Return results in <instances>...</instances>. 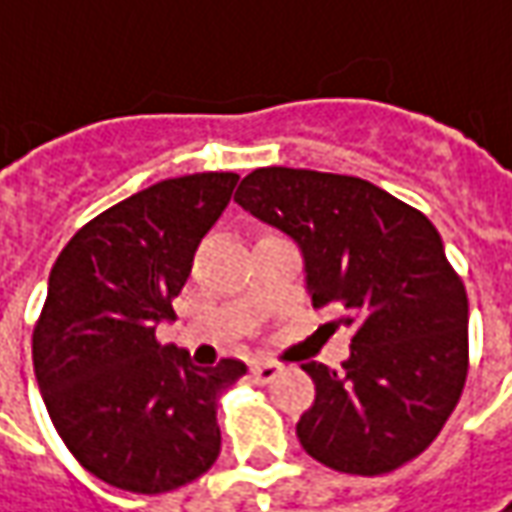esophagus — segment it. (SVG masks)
Listing matches in <instances>:
<instances>
[{"mask_svg":"<svg viewBox=\"0 0 512 512\" xmlns=\"http://www.w3.org/2000/svg\"><path fill=\"white\" fill-rule=\"evenodd\" d=\"M278 372L280 367L272 361H252V381L255 384H269Z\"/></svg>","mask_w":512,"mask_h":512,"instance_id":"esophagus-1","label":"esophagus"}]
</instances>
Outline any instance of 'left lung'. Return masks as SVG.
Listing matches in <instances>:
<instances>
[{
  "label": "left lung",
  "mask_w": 512,
  "mask_h": 512,
  "mask_svg": "<svg viewBox=\"0 0 512 512\" xmlns=\"http://www.w3.org/2000/svg\"><path fill=\"white\" fill-rule=\"evenodd\" d=\"M234 203L298 243L312 306L355 332L344 369L303 364L315 381L298 421L303 450L349 476L421 456L470 367L467 292L438 229L361 177L309 168H255Z\"/></svg>",
  "instance_id": "8db88e82"
}]
</instances>
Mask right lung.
Returning <instances> with one entry per match:
<instances>
[{
	"label": "right lung",
	"mask_w": 512,
	"mask_h": 512,
	"mask_svg": "<svg viewBox=\"0 0 512 512\" xmlns=\"http://www.w3.org/2000/svg\"><path fill=\"white\" fill-rule=\"evenodd\" d=\"M232 171L160 180L85 223L59 252L34 326L48 415L79 464L111 487L157 496L220 453L217 398L246 364L194 367L157 341L203 234L232 200Z\"/></svg>",
	"instance_id": "add662e5"
}]
</instances>
